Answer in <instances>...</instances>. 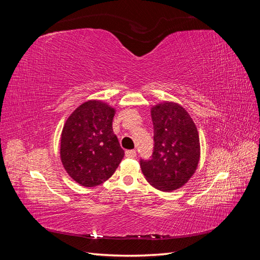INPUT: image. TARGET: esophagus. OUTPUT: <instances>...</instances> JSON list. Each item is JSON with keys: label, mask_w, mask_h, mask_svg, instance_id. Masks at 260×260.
<instances>
[{"label": "esophagus", "mask_w": 260, "mask_h": 260, "mask_svg": "<svg viewBox=\"0 0 260 260\" xmlns=\"http://www.w3.org/2000/svg\"><path fill=\"white\" fill-rule=\"evenodd\" d=\"M137 156V152L135 149H129V151H125V157H128V158H135Z\"/></svg>", "instance_id": "1"}]
</instances>
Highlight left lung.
Masks as SVG:
<instances>
[{
	"label": "left lung",
	"instance_id": "left-lung-1",
	"mask_svg": "<svg viewBox=\"0 0 260 260\" xmlns=\"http://www.w3.org/2000/svg\"><path fill=\"white\" fill-rule=\"evenodd\" d=\"M154 124L152 158L140 165L147 182L162 192L183 186L199 166L201 157L198 128L185 109L164 102L151 109Z\"/></svg>",
	"mask_w": 260,
	"mask_h": 260
}]
</instances>
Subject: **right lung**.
I'll return each mask as SVG.
<instances>
[{"label":"right lung","instance_id":"add662e5","mask_svg":"<svg viewBox=\"0 0 260 260\" xmlns=\"http://www.w3.org/2000/svg\"><path fill=\"white\" fill-rule=\"evenodd\" d=\"M116 109L98 100L84 102L68 117L60 137V160L77 183L92 187L113 176L124 152L113 131Z\"/></svg>","mask_w":260,"mask_h":260}]
</instances>
